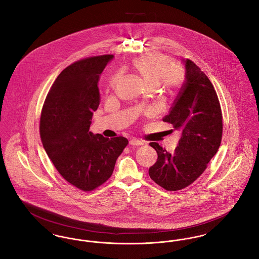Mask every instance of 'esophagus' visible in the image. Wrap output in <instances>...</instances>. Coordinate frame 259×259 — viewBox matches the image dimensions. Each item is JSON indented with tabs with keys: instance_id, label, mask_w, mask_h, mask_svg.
Returning <instances> with one entry per match:
<instances>
[{
	"instance_id": "34e87169",
	"label": "esophagus",
	"mask_w": 259,
	"mask_h": 259,
	"mask_svg": "<svg viewBox=\"0 0 259 259\" xmlns=\"http://www.w3.org/2000/svg\"><path fill=\"white\" fill-rule=\"evenodd\" d=\"M129 144L131 146H142L144 143L142 141H140V140H137V139H132V140H130Z\"/></svg>"
}]
</instances>
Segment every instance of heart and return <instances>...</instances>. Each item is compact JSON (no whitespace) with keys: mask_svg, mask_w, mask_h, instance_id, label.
Masks as SVG:
<instances>
[{"mask_svg":"<svg viewBox=\"0 0 259 259\" xmlns=\"http://www.w3.org/2000/svg\"><path fill=\"white\" fill-rule=\"evenodd\" d=\"M133 67L150 89L160 85L165 91L173 93L182 84L181 68L162 54L149 53L141 56L133 61ZM120 78L121 72H115L109 79V87L114 88Z\"/></svg>","mask_w":259,"mask_h":259,"instance_id":"b5f03b06","label":"heart"}]
</instances>
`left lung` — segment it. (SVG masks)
<instances>
[{
  "mask_svg": "<svg viewBox=\"0 0 259 259\" xmlns=\"http://www.w3.org/2000/svg\"><path fill=\"white\" fill-rule=\"evenodd\" d=\"M186 77L181 91L163 121L181 133L174 152L157 143V152L149 169L151 179L166 191H179L195 182L218 151L223 133L222 111L212 83L198 65L186 60Z\"/></svg>",
  "mask_w": 259,
  "mask_h": 259,
  "instance_id": "8db88e82",
  "label": "left lung"
}]
</instances>
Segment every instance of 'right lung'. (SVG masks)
<instances>
[{
    "label": "right lung",
    "mask_w": 259,
    "mask_h": 259,
    "mask_svg": "<svg viewBox=\"0 0 259 259\" xmlns=\"http://www.w3.org/2000/svg\"><path fill=\"white\" fill-rule=\"evenodd\" d=\"M113 55L79 60L64 68L52 85L40 118L47 154L64 180L91 192L109 179L126 138H106L89 131L100 105L98 83Z\"/></svg>",
    "instance_id": "add662e5"
}]
</instances>
